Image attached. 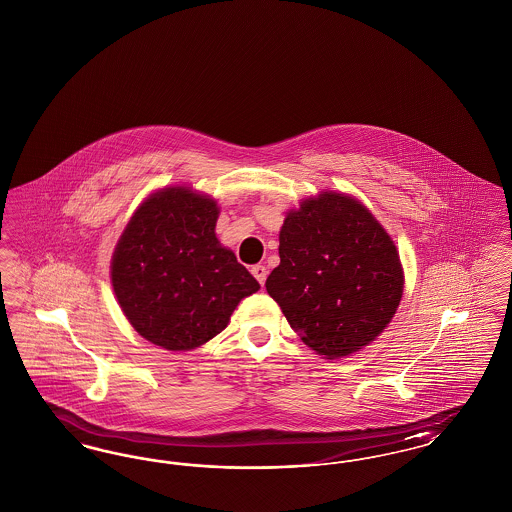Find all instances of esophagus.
Instances as JSON below:
<instances>
[{
    "label": "esophagus",
    "mask_w": 512,
    "mask_h": 512,
    "mask_svg": "<svg viewBox=\"0 0 512 512\" xmlns=\"http://www.w3.org/2000/svg\"><path fill=\"white\" fill-rule=\"evenodd\" d=\"M251 272H253V276L257 278V282H259L261 286H265V280H267L268 274L267 267H263V265H255V267L251 268Z\"/></svg>",
    "instance_id": "34e87169"
}]
</instances>
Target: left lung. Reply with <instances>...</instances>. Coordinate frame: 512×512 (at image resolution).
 I'll use <instances>...</instances> for the list:
<instances>
[{
  "mask_svg": "<svg viewBox=\"0 0 512 512\" xmlns=\"http://www.w3.org/2000/svg\"><path fill=\"white\" fill-rule=\"evenodd\" d=\"M280 265L267 292L318 355L347 357L390 324L403 295L395 244L361 201L322 192L280 230Z\"/></svg>",
  "mask_w": 512,
  "mask_h": 512,
  "instance_id": "1",
  "label": "left lung"
}]
</instances>
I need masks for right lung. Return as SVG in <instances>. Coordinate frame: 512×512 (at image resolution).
<instances>
[{
  "label": "right lung",
  "instance_id": "add662e5",
  "mask_svg": "<svg viewBox=\"0 0 512 512\" xmlns=\"http://www.w3.org/2000/svg\"><path fill=\"white\" fill-rule=\"evenodd\" d=\"M217 201L190 188L147 197L126 224L111 261L122 313L147 341L190 351L220 334L259 282L222 247Z\"/></svg>",
  "mask_w": 512,
  "mask_h": 512
}]
</instances>
